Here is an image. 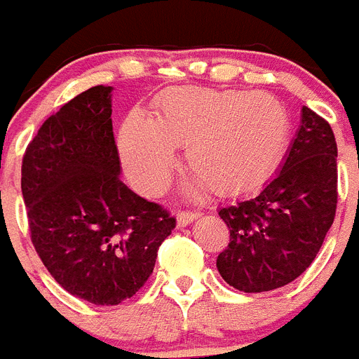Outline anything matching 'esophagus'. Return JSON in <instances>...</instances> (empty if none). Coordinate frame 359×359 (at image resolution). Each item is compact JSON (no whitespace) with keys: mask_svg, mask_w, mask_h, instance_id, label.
<instances>
[{"mask_svg":"<svg viewBox=\"0 0 359 359\" xmlns=\"http://www.w3.org/2000/svg\"><path fill=\"white\" fill-rule=\"evenodd\" d=\"M199 217V212H190V210H185V212H177L176 214V221H177V226H187V224H190L194 219Z\"/></svg>","mask_w":359,"mask_h":359,"instance_id":"esophagus-1","label":"esophagus"}]
</instances>
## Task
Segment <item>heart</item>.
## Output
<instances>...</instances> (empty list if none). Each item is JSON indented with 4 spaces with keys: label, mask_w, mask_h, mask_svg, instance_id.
<instances>
[{
    "label": "heart",
    "mask_w": 359,
    "mask_h": 359,
    "mask_svg": "<svg viewBox=\"0 0 359 359\" xmlns=\"http://www.w3.org/2000/svg\"><path fill=\"white\" fill-rule=\"evenodd\" d=\"M291 120L268 93L243 90L176 88L160 98L158 118L133 111L123 120L118 149L136 189L160 194L177 167V145H185L194 174L187 190L214 187L230 196L257 189L286 154Z\"/></svg>",
    "instance_id": "b5f03b06"
}]
</instances>
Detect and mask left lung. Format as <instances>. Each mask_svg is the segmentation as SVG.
I'll return each mask as SVG.
<instances>
[{"mask_svg": "<svg viewBox=\"0 0 359 359\" xmlns=\"http://www.w3.org/2000/svg\"><path fill=\"white\" fill-rule=\"evenodd\" d=\"M338 149L327 120L302 107V123L277 176L252 199L221 208L230 243L221 277L244 293L286 286L306 271L334 221Z\"/></svg>", "mask_w": 359, "mask_h": 359, "instance_id": "8db88e82", "label": "left lung"}]
</instances>
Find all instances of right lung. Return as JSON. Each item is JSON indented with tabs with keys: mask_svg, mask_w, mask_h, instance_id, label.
<instances>
[{
	"mask_svg": "<svg viewBox=\"0 0 359 359\" xmlns=\"http://www.w3.org/2000/svg\"><path fill=\"white\" fill-rule=\"evenodd\" d=\"M111 86L82 91L44 120L21 165L32 244L68 293L97 306L151 277L176 219L120 182Z\"/></svg>",
	"mask_w": 359,
	"mask_h": 359,
	"instance_id": "add662e5",
	"label": "right lung"
}]
</instances>
